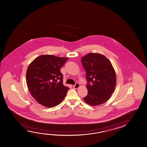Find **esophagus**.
Segmentation results:
<instances>
[{"instance_id": "34e87169", "label": "esophagus", "mask_w": 147, "mask_h": 147, "mask_svg": "<svg viewBox=\"0 0 147 147\" xmlns=\"http://www.w3.org/2000/svg\"><path fill=\"white\" fill-rule=\"evenodd\" d=\"M73 86V88H74V89H77V88H79V87H80V84L77 83V84H76L75 85Z\"/></svg>"}]
</instances>
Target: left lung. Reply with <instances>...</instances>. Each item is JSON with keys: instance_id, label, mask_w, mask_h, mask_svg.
<instances>
[{"instance_id": "8db88e82", "label": "left lung", "mask_w": 147, "mask_h": 147, "mask_svg": "<svg viewBox=\"0 0 147 147\" xmlns=\"http://www.w3.org/2000/svg\"><path fill=\"white\" fill-rule=\"evenodd\" d=\"M82 63L88 83L86 86L88 94L84 98V101L91 106L106 102L111 97L117 84L116 74L111 61L103 54L89 53L82 57Z\"/></svg>"}]
</instances>
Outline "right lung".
<instances>
[{"instance_id": "1", "label": "right lung", "mask_w": 147, "mask_h": 147, "mask_svg": "<svg viewBox=\"0 0 147 147\" xmlns=\"http://www.w3.org/2000/svg\"><path fill=\"white\" fill-rule=\"evenodd\" d=\"M68 59L41 55L28 65L26 74L27 87L39 104L51 108L65 98L69 88L63 86L60 69Z\"/></svg>"}]
</instances>
